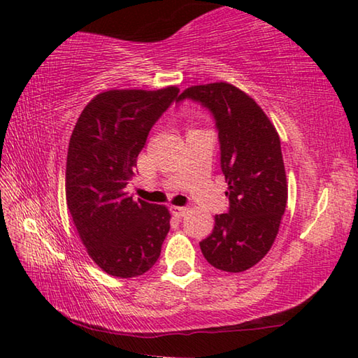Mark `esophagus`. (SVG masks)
<instances>
[{
	"label": "esophagus",
	"mask_w": 358,
	"mask_h": 358,
	"mask_svg": "<svg viewBox=\"0 0 358 358\" xmlns=\"http://www.w3.org/2000/svg\"><path fill=\"white\" fill-rule=\"evenodd\" d=\"M171 211L175 217H183L187 213V208L186 207H175L173 205V207H171Z\"/></svg>",
	"instance_id": "esophagus-1"
}]
</instances>
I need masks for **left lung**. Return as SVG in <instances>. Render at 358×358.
I'll return each instance as SVG.
<instances>
[{"label": "left lung", "instance_id": "obj_1", "mask_svg": "<svg viewBox=\"0 0 358 358\" xmlns=\"http://www.w3.org/2000/svg\"><path fill=\"white\" fill-rule=\"evenodd\" d=\"M185 99L213 115L229 197V211L215 216L213 232L199 245L215 268L240 273L270 251L286 210L280 136L257 102L230 83L191 87L177 102Z\"/></svg>", "mask_w": 358, "mask_h": 358}]
</instances>
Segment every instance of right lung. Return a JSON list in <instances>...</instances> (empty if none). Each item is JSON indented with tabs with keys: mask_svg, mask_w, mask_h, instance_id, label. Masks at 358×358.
<instances>
[{
	"mask_svg": "<svg viewBox=\"0 0 358 358\" xmlns=\"http://www.w3.org/2000/svg\"><path fill=\"white\" fill-rule=\"evenodd\" d=\"M180 90H110L88 102L72 131L66 202L88 256L106 273L136 278L159 259L171 229L164 205L124 191L150 129Z\"/></svg>",
	"mask_w": 358,
	"mask_h": 358,
	"instance_id": "right-lung-1",
	"label": "right lung"
}]
</instances>
